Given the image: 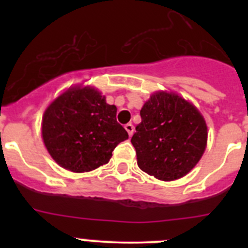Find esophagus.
Returning <instances> with one entry per match:
<instances>
[{"mask_svg": "<svg viewBox=\"0 0 248 248\" xmlns=\"http://www.w3.org/2000/svg\"><path fill=\"white\" fill-rule=\"evenodd\" d=\"M124 129L127 131V133H128L129 137L133 136V132H134V126L132 124H124Z\"/></svg>", "mask_w": 248, "mask_h": 248, "instance_id": "esophagus-1", "label": "esophagus"}]
</instances>
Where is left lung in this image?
I'll return each instance as SVG.
<instances>
[{"label":"left lung","mask_w":248,"mask_h":248,"mask_svg":"<svg viewBox=\"0 0 248 248\" xmlns=\"http://www.w3.org/2000/svg\"><path fill=\"white\" fill-rule=\"evenodd\" d=\"M131 141L142 171L163 181L180 179L202 158L207 140L204 117L174 93L157 92L140 110Z\"/></svg>","instance_id":"left-lung-1"}]
</instances>
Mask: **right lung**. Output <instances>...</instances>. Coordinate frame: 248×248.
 <instances>
[{
  "label": "right lung",
  "mask_w": 248,
  "mask_h": 248,
  "mask_svg": "<svg viewBox=\"0 0 248 248\" xmlns=\"http://www.w3.org/2000/svg\"><path fill=\"white\" fill-rule=\"evenodd\" d=\"M42 134L52 158L74 172L107 164L115 147L128 138L116 121V107L91 87L69 89L55 99L44 112Z\"/></svg>",
  "instance_id": "add662e5"
}]
</instances>
